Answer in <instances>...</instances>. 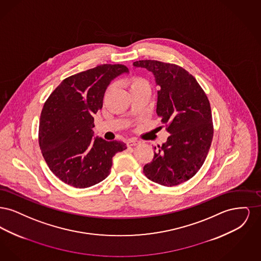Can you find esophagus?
Returning <instances> with one entry per match:
<instances>
[{"label": "esophagus", "mask_w": 261, "mask_h": 261, "mask_svg": "<svg viewBox=\"0 0 261 261\" xmlns=\"http://www.w3.org/2000/svg\"><path fill=\"white\" fill-rule=\"evenodd\" d=\"M140 142L136 139H129L127 140V146L128 147H135L137 145H139Z\"/></svg>", "instance_id": "1"}]
</instances>
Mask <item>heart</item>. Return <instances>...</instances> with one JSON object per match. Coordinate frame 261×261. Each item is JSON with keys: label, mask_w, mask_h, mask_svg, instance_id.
Returning a JSON list of instances; mask_svg holds the SVG:
<instances>
[{"label": "heart", "mask_w": 261, "mask_h": 261, "mask_svg": "<svg viewBox=\"0 0 261 261\" xmlns=\"http://www.w3.org/2000/svg\"><path fill=\"white\" fill-rule=\"evenodd\" d=\"M128 86L130 91L138 88H149V83L141 77H132L128 80Z\"/></svg>", "instance_id": "b5f03b06"}]
</instances>
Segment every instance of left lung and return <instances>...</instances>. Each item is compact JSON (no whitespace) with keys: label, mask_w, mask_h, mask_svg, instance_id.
Segmentation results:
<instances>
[{"label":"left lung","mask_w":261,"mask_h":261,"mask_svg":"<svg viewBox=\"0 0 261 261\" xmlns=\"http://www.w3.org/2000/svg\"><path fill=\"white\" fill-rule=\"evenodd\" d=\"M135 67L150 71L158 91L156 113L170 134L167 141L154 147L152 162L144 166L150 181L166 187L191 179L205 161L213 137L211 103L192 74L179 65L139 61Z\"/></svg>","instance_id":"obj_1"}]
</instances>
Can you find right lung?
Segmentation results:
<instances>
[{
  "mask_svg": "<svg viewBox=\"0 0 261 261\" xmlns=\"http://www.w3.org/2000/svg\"><path fill=\"white\" fill-rule=\"evenodd\" d=\"M123 64H100L65 78L46 100L39 145L50 171L67 185L84 189L106 179L112 158L126 149L120 141L94 138V113L112 80L128 73Z\"/></svg>",
  "mask_w": 261,
  "mask_h": 261,
  "instance_id": "obj_1",
  "label": "right lung"
}]
</instances>
